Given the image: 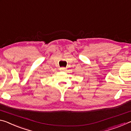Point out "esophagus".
Instances as JSON below:
<instances>
[{
    "label": "esophagus",
    "instance_id": "34e87169",
    "mask_svg": "<svg viewBox=\"0 0 131 131\" xmlns=\"http://www.w3.org/2000/svg\"><path fill=\"white\" fill-rule=\"evenodd\" d=\"M59 70H60V71H62V72H64V71H65L66 69L65 68H59Z\"/></svg>",
    "mask_w": 131,
    "mask_h": 131
}]
</instances>
